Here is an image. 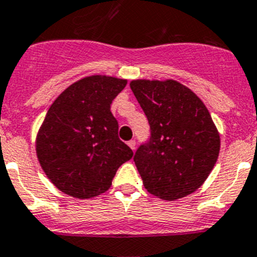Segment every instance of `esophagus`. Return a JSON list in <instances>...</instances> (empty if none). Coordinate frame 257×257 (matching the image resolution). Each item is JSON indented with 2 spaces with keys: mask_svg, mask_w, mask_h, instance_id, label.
Returning <instances> with one entry per match:
<instances>
[{
  "mask_svg": "<svg viewBox=\"0 0 257 257\" xmlns=\"http://www.w3.org/2000/svg\"><path fill=\"white\" fill-rule=\"evenodd\" d=\"M128 146H129V148L132 149V151H134V149H136V141H129Z\"/></svg>",
  "mask_w": 257,
  "mask_h": 257,
  "instance_id": "esophagus-1",
  "label": "esophagus"
}]
</instances>
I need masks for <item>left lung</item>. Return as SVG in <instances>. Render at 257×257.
<instances>
[{
	"instance_id": "left-lung-1",
	"label": "left lung",
	"mask_w": 257,
	"mask_h": 257,
	"mask_svg": "<svg viewBox=\"0 0 257 257\" xmlns=\"http://www.w3.org/2000/svg\"><path fill=\"white\" fill-rule=\"evenodd\" d=\"M151 125V139L134 162L144 188L176 201L200 188L217 162L220 133L203 101L172 79L131 81Z\"/></svg>"
}]
</instances>
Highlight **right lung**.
Wrapping results in <instances>:
<instances>
[{"label": "right lung", "instance_id": "add662e5", "mask_svg": "<svg viewBox=\"0 0 257 257\" xmlns=\"http://www.w3.org/2000/svg\"><path fill=\"white\" fill-rule=\"evenodd\" d=\"M125 79L90 75L71 84L47 110L36 136L40 166L56 188L71 197L108 191L133 152L118 137L110 104Z\"/></svg>", "mask_w": 257, "mask_h": 257}]
</instances>
